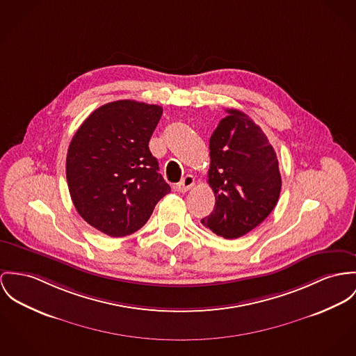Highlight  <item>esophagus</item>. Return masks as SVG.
<instances>
[{"label":"esophagus","instance_id":"34e87169","mask_svg":"<svg viewBox=\"0 0 356 356\" xmlns=\"http://www.w3.org/2000/svg\"><path fill=\"white\" fill-rule=\"evenodd\" d=\"M195 184V179H193V176L192 175H187L177 186H176V191L179 192H187L190 188H191L192 186Z\"/></svg>","mask_w":356,"mask_h":356}]
</instances>
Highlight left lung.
Returning a JSON list of instances; mask_svg holds the SVG:
<instances>
[{
    "instance_id": "obj_1",
    "label": "left lung",
    "mask_w": 356,
    "mask_h": 356,
    "mask_svg": "<svg viewBox=\"0 0 356 356\" xmlns=\"http://www.w3.org/2000/svg\"><path fill=\"white\" fill-rule=\"evenodd\" d=\"M210 138L209 184L213 213L202 223L223 238H238L259 226L277 203L282 177L274 147L244 112L226 110Z\"/></svg>"
}]
</instances>
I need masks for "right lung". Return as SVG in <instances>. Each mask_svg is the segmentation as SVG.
Masks as SVG:
<instances>
[{
    "instance_id": "add662e5",
    "label": "right lung",
    "mask_w": 356,
    "mask_h": 356,
    "mask_svg": "<svg viewBox=\"0 0 356 356\" xmlns=\"http://www.w3.org/2000/svg\"><path fill=\"white\" fill-rule=\"evenodd\" d=\"M163 108L118 100L93 111L72 139L66 179L83 220L111 237L140 229L170 187L149 140Z\"/></svg>"
}]
</instances>
